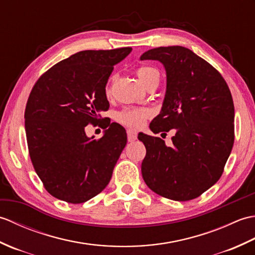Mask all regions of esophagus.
<instances>
[{
  "instance_id": "esophagus-1",
  "label": "esophagus",
  "mask_w": 255,
  "mask_h": 255,
  "mask_svg": "<svg viewBox=\"0 0 255 255\" xmlns=\"http://www.w3.org/2000/svg\"><path fill=\"white\" fill-rule=\"evenodd\" d=\"M127 137H128V141L132 142L137 139V131L132 130V129H128L127 130Z\"/></svg>"
}]
</instances>
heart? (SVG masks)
Instances as JSON below:
<instances>
[{
	"label": "heart",
	"mask_w": 255,
	"mask_h": 255,
	"mask_svg": "<svg viewBox=\"0 0 255 255\" xmlns=\"http://www.w3.org/2000/svg\"><path fill=\"white\" fill-rule=\"evenodd\" d=\"M137 75L144 88L153 82V81H159L160 75L158 70L149 66H143L140 67L137 70ZM114 78L111 79L110 83L106 86V94L111 95L112 93V83H113ZM150 115V112L144 107H127L124 108L123 111L117 113L116 119L124 125H126L128 127H133V128H139L142 126L144 119Z\"/></svg>",
	"instance_id": "b5f03b06"
}]
</instances>
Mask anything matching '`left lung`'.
Here are the masks:
<instances>
[{"label": "left lung", "mask_w": 255, "mask_h": 255, "mask_svg": "<svg viewBox=\"0 0 255 255\" xmlns=\"http://www.w3.org/2000/svg\"><path fill=\"white\" fill-rule=\"evenodd\" d=\"M140 60L163 64L166 89L151 131L175 130L173 144L140 132L147 149L141 163L143 181L160 196L177 202L198 197L223 174L235 140V106L221 74L182 46L159 47Z\"/></svg>", "instance_id": "obj_1"}]
</instances>
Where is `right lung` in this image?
Here are the masks:
<instances>
[{
    "mask_svg": "<svg viewBox=\"0 0 255 255\" xmlns=\"http://www.w3.org/2000/svg\"><path fill=\"white\" fill-rule=\"evenodd\" d=\"M131 50L77 52L50 68L32 88L25 111L27 144L37 175L53 197L81 204L110 183L127 143L126 130L113 123L96 140L86 136L85 126L108 110V79Z\"/></svg>",
    "mask_w": 255,
    "mask_h": 255,
    "instance_id": "1",
    "label": "right lung"
}]
</instances>
